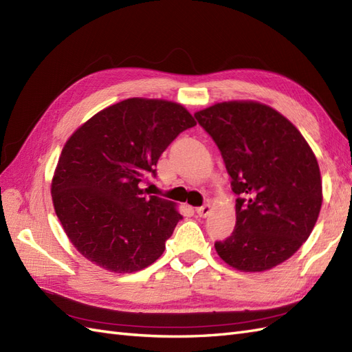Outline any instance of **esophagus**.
Masks as SVG:
<instances>
[{"mask_svg":"<svg viewBox=\"0 0 352 352\" xmlns=\"http://www.w3.org/2000/svg\"><path fill=\"white\" fill-rule=\"evenodd\" d=\"M196 212H197V215H199V217H202V219H205V217H208V215L212 212V206L211 205H202V206H199V208L196 210Z\"/></svg>","mask_w":352,"mask_h":352,"instance_id":"esophagus-1","label":"esophagus"}]
</instances>
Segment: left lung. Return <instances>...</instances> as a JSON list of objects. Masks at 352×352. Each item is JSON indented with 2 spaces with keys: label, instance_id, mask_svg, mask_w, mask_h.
Returning a JSON list of instances; mask_svg holds the SVG:
<instances>
[{
  "label": "left lung",
  "instance_id": "8db88e82",
  "mask_svg": "<svg viewBox=\"0 0 352 352\" xmlns=\"http://www.w3.org/2000/svg\"><path fill=\"white\" fill-rule=\"evenodd\" d=\"M195 117L241 196L235 230L215 242V251L241 272L281 265L309 238L321 210V174L309 144L287 117L257 101L217 102Z\"/></svg>",
  "mask_w": 352,
  "mask_h": 352
}]
</instances>
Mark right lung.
Segmentation results:
<instances>
[{
  "label": "right lung",
  "instance_id": "1",
  "mask_svg": "<svg viewBox=\"0 0 352 352\" xmlns=\"http://www.w3.org/2000/svg\"><path fill=\"white\" fill-rule=\"evenodd\" d=\"M182 104L128 98L74 131L52 178V201L71 244L89 262L116 274L155 263L182 219L177 205L144 196L162 153L195 126Z\"/></svg>",
  "mask_w": 352,
  "mask_h": 352
}]
</instances>
